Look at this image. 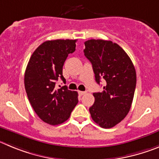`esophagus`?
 Instances as JSON below:
<instances>
[{"mask_svg": "<svg viewBox=\"0 0 159 159\" xmlns=\"http://www.w3.org/2000/svg\"><path fill=\"white\" fill-rule=\"evenodd\" d=\"M78 94H79L80 96H83V95H85V92H83V91H78Z\"/></svg>", "mask_w": 159, "mask_h": 159, "instance_id": "obj_1", "label": "esophagus"}]
</instances>
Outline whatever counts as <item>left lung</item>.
<instances>
[{
	"label": "left lung",
	"mask_w": 159,
	"mask_h": 159,
	"mask_svg": "<svg viewBox=\"0 0 159 159\" xmlns=\"http://www.w3.org/2000/svg\"><path fill=\"white\" fill-rule=\"evenodd\" d=\"M85 56L92 63L95 80L106 85L101 93H93L95 101L89 108L94 122L111 128L129 112L136 85L135 66L127 53L111 41L89 39L85 42Z\"/></svg>",
	"instance_id": "obj_1"
}]
</instances>
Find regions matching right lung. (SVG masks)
<instances>
[{
  "label": "right lung",
  "instance_id": "obj_1",
  "mask_svg": "<svg viewBox=\"0 0 159 159\" xmlns=\"http://www.w3.org/2000/svg\"><path fill=\"white\" fill-rule=\"evenodd\" d=\"M77 39L43 43L31 55L24 74V86L31 105L43 122L58 125L69 119L78 102V93L66 85L55 89L58 78L65 82L62 66L74 52ZM60 87V86H59Z\"/></svg>",
  "mask_w": 159,
  "mask_h": 159
}]
</instances>
